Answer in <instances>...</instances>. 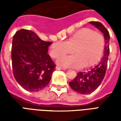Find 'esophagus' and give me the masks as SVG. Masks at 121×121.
I'll list each match as a JSON object with an SVG mask.
<instances>
[{"label":"esophagus","mask_w":121,"mask_h":121,"mask_svg":"<svg viewBox=\"0 0 121 121\" xmlns=\"http://www.w3.org/2000/svg\"><path fill=\"white\" fill-rule=\"evenodd\" d=\"M56 69L57 70H63V71H65L66 70V69L62 68V67H59V66H56Z\"/></svg>","instance_id":"esophagus-1"}]
</instances>
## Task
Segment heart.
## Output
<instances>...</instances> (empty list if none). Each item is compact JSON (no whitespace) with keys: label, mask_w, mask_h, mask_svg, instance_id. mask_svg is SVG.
<instances>
[{"label":"heart","mask_w":121,"mask_h":121,"mask_svg":"<svg viewBox=\"0 0 121 121\" xmlns=\"http://www.w3.org/2000/svg\"><path fill=\"white\" fill-rule=\"evenodd\" d=\"M105 48V39L100 32L89 28H83L69 38L67 41H56L50 48V55L59 59L73 52L74 56L60 59L58 63L67 67L88 68L101 59Z\"/></svg>","instance_id":"b5f03b06"}]
</instances>
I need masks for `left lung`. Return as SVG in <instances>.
Here are the masks:
<instances>
[{
    "mask_svg": "<svg viewBox=\"0 0 121 121\" xmlns=\"http://www.w3.org/2000/svg\"><path fill=\"white\" fill-rule=\"evenodd\" d=\"M89 23L95 26L104 34L105 48L101 59L93 68L86 72H79L73 80L69 82V86L71 89L78 93L83 95H87L93 92L101 84L106 74L109 53V43L110 36L109 32L101 22L91 21Z\"/></svg>",
    "mask_w": 121,
    "mask_h": 121,
    "instance_id": "8db88e82",
    "label": "left lung"
}]
</instances>
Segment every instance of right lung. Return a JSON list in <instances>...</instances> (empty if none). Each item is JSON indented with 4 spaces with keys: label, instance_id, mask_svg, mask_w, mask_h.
Segmentation results:
<instances>
[{
    "label": "right lung",
    "instance_id": "add662e5",
    "mask_svg": "<svg viewBox=\"0 0 121 121\" xmlns=\"http://www.w3.org/2000/svg\"><path fill=\"white\" fill-rule=\"evenodd\" d=\"M50 41L31 30H18L13 37L12 61L15 79L22 88L39 91L49 84L56 64L47 54Z\"/></svg>",
    "mask_w": 121,
    "mask_h": 121
}]
</instances>
